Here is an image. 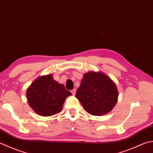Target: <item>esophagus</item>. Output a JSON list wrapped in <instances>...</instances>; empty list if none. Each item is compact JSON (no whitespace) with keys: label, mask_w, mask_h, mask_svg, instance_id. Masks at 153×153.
I'll return each mask as SVG.
<instances>
[{"label":"esophagus","mask_w":153,"mask_h":153,"mask_svg":"<svg viewBox=\"0 0 153 153\" xmlns=\"http://www.w3.org/2000/svg\"><path fill=\"white\" fill-rule=\"evenodd\" d=\"M71 94H72V95H74L75 94H76V89H74L73 90H71Z\"/></svg>","instance_id":"34e87169"}]
</instances>
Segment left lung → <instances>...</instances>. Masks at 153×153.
Segmentation results:
<instances>
[{"label": "left lung", "instance_id": "obj_1", "mask_svg": "<svg viewBox=\"0 0 153 153\" xmlns=\"http://www.w3.org/2000/svg\"><path fill=\"white\" fill-rule=\"evenodd\" d=\"M119 93L115 82L101 71L83 74L76 97L87 112L95 116L105 115L117 103Z\"/></svg>", "mask_w": 153, "mask_h": 153}]
</instances>
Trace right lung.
I'll return each instance as SVG.
<instances>
[{
  "instance_id": "right-lung-1",
  "label": "right lung",
  "mask_w": 153,
  "mask_h": 153,
  "mask_svg": "<svg viewBox=\"0 0 153 153\" xmlns=\"http://www.w3.org/2000/svg\"><path fill=\"white\" fill-rule=\"evenodd\" d=\"M26 94L30 107L43 117L60 112L65 99L71 95L64 85L53 79L52 74L38 77L28 87Z\"/></svg>"
}]
</instances>
